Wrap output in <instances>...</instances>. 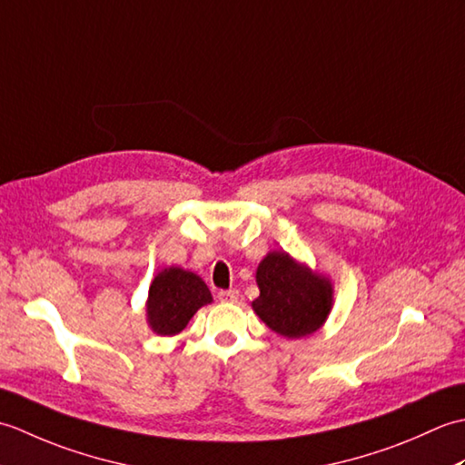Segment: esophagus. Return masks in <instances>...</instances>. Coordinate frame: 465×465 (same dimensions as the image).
<instances>
[{"mask_svg": "<svg viewBox=\"0 0 465 465\" xmlns=\"http://www.w3.org/2000/svg\"><path fill=\"white\" fill-rule=\"evenodd\" d=\"M217 298H220V302H223V303H235L240 300V292L238 290H222L220 293H217Z\"/></svg>", "mask_w": 465, "mask_h": 465, "instance_id": "esophagus-1", "label": "esophagus"}]
</instances>
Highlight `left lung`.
<instances>
[{
    "label": "left lung",
    "instance_id": "obj_1",
    "mask_svg": "<svg viewBox=\"0 0 465 465\" xmlns=\"http://www.w3.org/2000/svg\"><path fill=\"white\" fill-rule=\"evenodd\" d=\"M258 318L282 338L300 340L318 331L333 308V283L288 252H270L255 270Z\"/></svg>",
    "mask_w": 465,
    "mask_h": 465
}]
</instances>
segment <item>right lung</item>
Segmentation results:
<instances>
[{
	"label": "right lung",
	"mask_w": 465,
	"mask_h": 465,
	"mask_svg": "<svg viewBox=\"0 0 465 465\" xmlns=\"http://www.w3.org/2000/svg\"><path fill=\"white\" fill-rule=\"evenodd\" d=\"M213 298L200 275L170 265L155 275L147 292L145 320L157 335H177L193 313L212 303Z\"/></svg>",
	"instance_id": "obj_1"
}]
</instances>
